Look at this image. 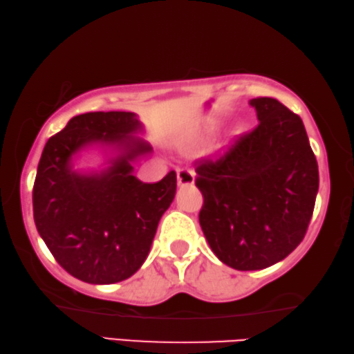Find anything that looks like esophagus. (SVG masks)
Segmentation results:
<instances>
[{
  "instance_id": "1",
  "label": "esophagus",
  "mask_w": 354,
  "mask_h": 354,
  "mask_svg": "<svg viewBox=\"0 0 354 354\" xmlns=\"http://www.w3.org/2000/svg\"><path fill=\"white\" fill-rule=\"evenodd\" d=\"M177 182L178 185H193L194 183V171L189 167H182L177 172Z\"/></svg>"
}]
</instances>
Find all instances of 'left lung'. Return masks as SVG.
I'll list each match as a JSON object with an SVG mask.
<instances>
[{"mask_svg":"<svg viewBox=\"0 0 354 354\" xmlns=\"http://www.w3.org/2000/svg\"><path fill=\"white\" fill-rule=\"evenodd\" d=\"M259 124L215 158L196 161L204 196L199 223L215 256L240 271L263 270L308 232L318 165L298 114L271 97L252 98Z\"/></svg>","mask_w":354,"mask_h":354,"instance_id":"8db88e82","label":"left lung"}]
</instances>
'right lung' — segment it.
<instances>
[{
  "label": "right lung",
  "instance_id": "add662e5",
  "mask_svg": "<svg viewBox=\"0 0 354 354\" xmlns=\"http://www.w3.org/2000/svg\"><path fill=\"white\" fill-rule=\"evenodd\" d=\"M139 129L133 113L80 114L46 141L40 156L34 223L56 262L83 282L114 283L135 274L176 196V171L156 183H142L131 174L130 161L152 150L131 136ZM97 140L115 143L124 153L102 174L73 173L71 156Z\"/></svg>",
  "mask_w": 354,
  "mask_h": 354
}]
</instances>
